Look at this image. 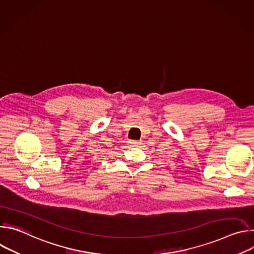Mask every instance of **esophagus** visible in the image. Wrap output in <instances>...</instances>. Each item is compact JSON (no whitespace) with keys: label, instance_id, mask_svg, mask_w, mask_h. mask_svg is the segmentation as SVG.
Returning <instances> with one entry per match:
<instances>
[{"label":"esophagus","instance_id":"obj_1","mask_svg":"<svg viewBox=\"0 0 254 254\" xmlns=\"http://www.w3.org/2000/svg\"><path fill=\"white\" fill-rule=\"evenodd\" d=\"M130 143H131L132 147H136V146H138V144H139L140 142H139V141H136V140H132Z\"/></svg>","mask_w":254,"mask_h":254}]
</instances>
